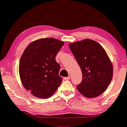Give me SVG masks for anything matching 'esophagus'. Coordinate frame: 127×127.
I'll use <instances>...</instances> for the list:
<instances>
[{"label":"esophagus","mask_w":127,"mask_h":127,"mask_svg":"<svg viewBox=\"0 0 127 127\" xmlns=\"http://www.w3.org/2000/svg\"><path fill=\"white\" fill-rule=\"evenodd\" d=\"M70 79V76H68V77H64V79L65 80H69Z\"/></svg>","instance_id":"esophagus-1"}]
</instances>
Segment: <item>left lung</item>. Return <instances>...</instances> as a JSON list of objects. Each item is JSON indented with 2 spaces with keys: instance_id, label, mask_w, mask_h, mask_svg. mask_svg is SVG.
<instances>
[{
  "instance_id": "left-lung-1",
  "label": "left lung",
  "mask_w": 127,
  "mask_h": 127,
  "mask_svg": "<svg viewBox=\"0 0 127 127\" xmlns=\"http://www.w3.org/2000/svg\"><path fill=\"white\" fill-rule=\"evenodd\" d=\"M69 46L82 72L78 91L87 98L101 95L113 76L112 65L106 51L99 43L88 39L71 43Z\"/></svg>"
}]
</instances>
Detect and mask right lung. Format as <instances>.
I'll return each instance as SVG.
<instances>
[{
  "label": "right lung",
  "mask_w": 127,
  "mask_h": 127,
  "mask_svg": "<svg viewBox=\"0 0 127 127\" xmlns=\"http://www.w3.org/2000/svg\"><path fill=\"white\" fill-rule=\"evenodd\" d=\"M63 45L64 42L54 38L40 39L31 43L24 51L19 73L24 87L35 96L49 98L61 85L60 65L56 56Z\"/></svg>",
  "instance_id": "add662e5"
}]
</instances>
